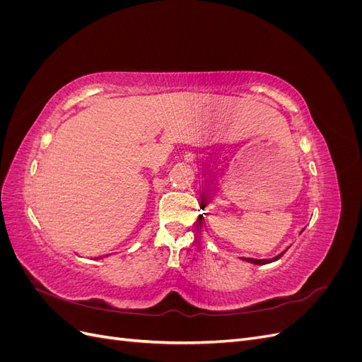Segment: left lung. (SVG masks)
I'll return each instance as SVG.
<instances>
[{"mask_svg":"<svg viewBox=\"0 0 362 362\" xmlns=\"http://www.w3.org/2000/svg\"><path fill=\"white\" fill-rule=\"evenodd\" d=\"M303 231V229H302ZM287 252V249L284 250V252H281L279 255H276V257H273V258H270V259H255V258H242V259H245V261H247V262H250V264H257V266H262V264H269V262H273V261H278L284 254H286Z\"/></svg>","mask_w":362,"mask_h":362,"instance_id":"8db88e82","label":"left lung"}]
</instances>
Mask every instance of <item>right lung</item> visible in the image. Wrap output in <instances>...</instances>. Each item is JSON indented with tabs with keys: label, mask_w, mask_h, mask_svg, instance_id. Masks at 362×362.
<instances>
[{
	"label": "right lung",
	"mask_w": 362,
	"mask_h": 362,
	"mask_svg": "<svg viewBox=\"0 0 362 362\" xmlns=\"http://www.w3.org/2000/svg\"><path fill=\"white\" fill-rule=\"evenodd\" d=\"M100 258H101V257H100ZM100 258H98V259H100Z\"/></svg>",
	"instance_id": "add662e5"
}]
</instances>
